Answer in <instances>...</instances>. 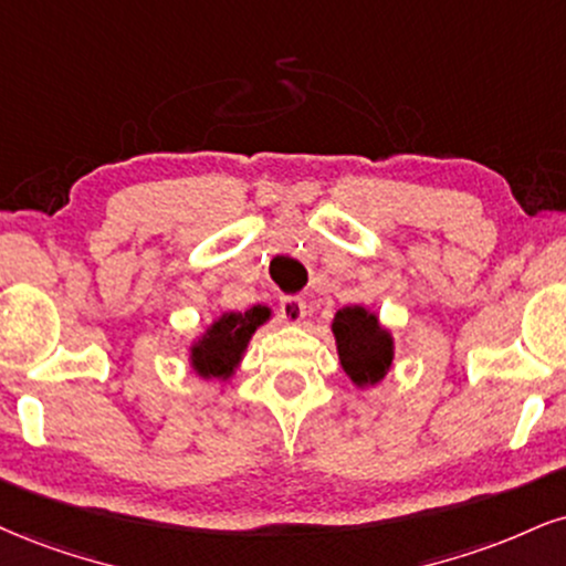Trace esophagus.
Listing matches in <instances>:
<instances>
[{"label":"esophagus","mask_w":566,"mask_h":566,"mask_svg":"<svg viewBox=\"0 0 566 566\" xmlns=\"http://www.w3.org/2000/svg\"><path fill=\"white\" fill-rule=\"evenodd\" d=\"M279 316L284 318V324H301L305 318V303L301 297H284L279 303Z\"/></svg>","instance_id":"obj_1"}]
</instances>
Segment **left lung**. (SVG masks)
Returning <instances> with one entry per match:
<instances>
[{"label": "left lung", "mask_w": 566, "mask_h": 566, "mask_svg": "<svg viewBox=\"0 0 566 566\" xmlns=\"http://www.w3.org/2000/svg\"><path fill=\"white\" fill-rule=\"evenodd\" d=\"M332 335H335L339 366L358 390H369L390 374L395 337L379 322V313L366 305H345L332 318Z\"/></svg>", "instance_id": "left-lung-1"}]
</instances>
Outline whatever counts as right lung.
<instances>
[{
	"label": "right lung",
	"instance_id": "1",
	"mask_svg": "<svg viewBox=\"0 0 566 566\" xmlns=\"http://www.w3.org/2000/svg\"><path fill=\"white\" fill-rule=\"evenodd\" d=\"M271 318L269 305L223 311L189 343V369L206 382H229L240 369L250 339Z\"/></svg>",
	"mask_w": 566,
	"mask_h": 566
}]
</instances>
